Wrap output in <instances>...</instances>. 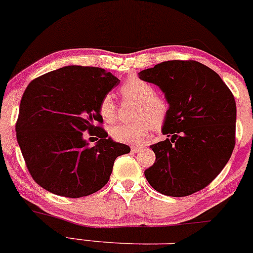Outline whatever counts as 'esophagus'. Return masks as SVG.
Returning a JSON list of instances; mask_svg holds the SVG:
<instances>
[{
  "instance_id": "34e87169",
  "label": "esophagus",
  "mask_w": 253,
  "mask_h": 253,
  "mask_svg": "<svg viewBox=\"0 0 253 253\" xmlns=\"http://www.w3.org/2000/svg\"><path fill=\"white\" fill-rule=\"evenodd\" d=\"M141 148H142V146H132V147H130V150H132L133 153H138Z\"/></svg>"
}]
</instances>
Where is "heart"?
Wrapping results in <instances>:
<instances>
[{"mask_svg": "<svg viewBox=\"0 0 253 253\" xmlns=\"http://www.w3.org/2000/svg\"><path fill=\"white\" fill-rule=\"evenodd\" d=\"M125 101L134 102L130 124H119L109 130L112 139L121 144L136 145L144 141L152 128L160 129L166 123L169 113V103L165 97L157 95L150 82L139 78L128 79L119 88ZM99 113L106 123H112L117 117V105L113 97H102Z\"/></svg>", "mask_w": 253, "mask_h": 253, "instance_id": "b5f03b06", "label": "heart"}]
</instances>
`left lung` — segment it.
<instances>
[{
  "label": "left lung",
  "mask_w": 253,
  "mask_h": 253,
  "mask_svg": "<svg viewBox=\"0 0 253 253\" xmlns=\"http://www.w3.org/2000/svg\"><path fill=\"white\" fill-rule=\"evenodd\" d=\"M169 103L163 134L151 146L156 163L145 171L158 192L186 197L206 187L224 169L236 144L237 108L221 78L197 61L173 60L139 73Z\"/></svg>",
  "instance_id": "8db88e82"
}]
</instances>
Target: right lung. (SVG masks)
Returning a JSON list of instances; mask_svg holds the SVG:
<instances>
[{"instance_id":"right-lung-1","label":"right lung","mask_w":253,"mask_h":253,"mask_svg":"<svg viewBox=\"0 0 253 253\" xmlns=\"http://www.w3.org/2000/svg\"><path fill=\"white\" fill-rule=\"evenodd\" d=\"M120 80L97 67L67 66L36 78L24 90L16 138L27 169L41 187L67 198L95 193L107 184L119 156L129 146L115 142L99 106ZM100 140L89 148L83 133Z\"/></svg>"}]
</instances>
